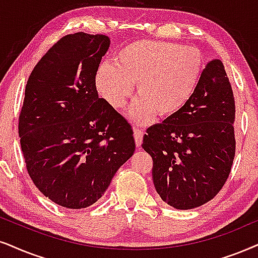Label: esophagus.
I'll return each instance as SVG.
<instances>
[{
	"mask_svg": "<svg viewBox=\"0 0 258 258\" xmlns=\"http://www.w3.org/2000/svg\"><path fill=\"white\" fill-rule=\"evenodd\" d=\"M143 136H144V132L142 131L140 128H135V140H136V145L139 146L142 145L143 142Z\"/></svg>",
	"mask_w": 258,
	"mask_h": 258,
	"instance_id": "1",
	"label": "esophagus"
}]
</instances>
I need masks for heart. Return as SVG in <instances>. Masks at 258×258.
Segmentation results:
<instances>
[{
	"label": "heart",
	"mask_w": 258,
	"mask_h": 258,
	"mask_svg": "<svg viewBox=\"0 0 258 258\" xmlns=\"http://www.w3.org/2000/svg\"><path fill=\"white\" fill-rule=\"evenodd\" d=\"M204 71L197 48L169 41L140 40L123 46L114 65L97 69L95 86L109 106L119 109L132 95L139 96L128 112L137 123H150L177 115L193 97Z\"/></svg>",
	"instance_id": "1"
}]
</instances>
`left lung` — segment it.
Masks as SVG:
<instances>
[{
  "mask_svg": "<svg viewBox=\"0 0 258 258\" xmlns=\"http://www.w3.org/2000/svg\"><path fill=\"white\" fill-rule=\"evenodd\" d=\"M236 106L224 64L202 71L189 103L177 115L149 127L143 149L152 157V181L164 202L191 210L212 200L232 167Z\"/></svg>",
  "mask_w": 258,
  "mask_h": 258,
  "instance_id": "8db88e82",
  "label": "left lung"
}]
</instances>
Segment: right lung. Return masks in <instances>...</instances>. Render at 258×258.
<instances>
[{
    "label": "right lung",
    "mask_w": 258,
    "mask_h": 258,
    "mask_svg": "<svg viewBox=\"0 0 258 258\" xmlns=\"http://www.w3.org/2000/svg\"><path fill=\"white\" fill-rule=\"evenodd\" d=\"M103 34L60 38L29 75L19 136L29 177L61 207H89L136 149L133 130L100 99L95 75L109 47Z\"/></svg>",
    "instance_id": "add662e5"
}]
</instances>
